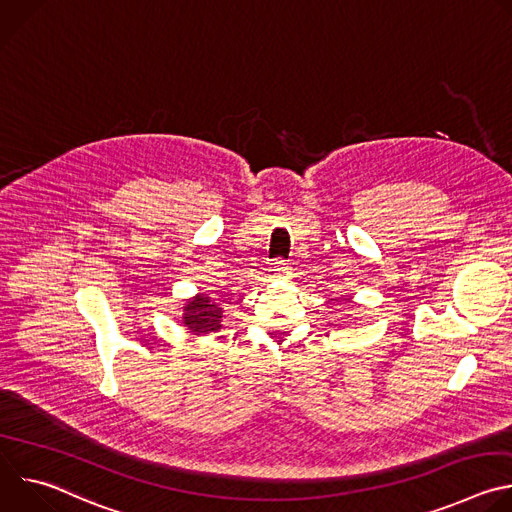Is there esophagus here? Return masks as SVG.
<instances>
[{
    "mask_svg": "<svg viewBox=\"0 0 512 512\" xmlns=\"http://www.w3.org/2000/svg\"><path fill=\"white\" fill-rule=\"evenodd\" d=\"M273 271H275V275L281 277V279H287V277L291 275V267H289V263H285V261H275V263H273Z\"/></svg>",
    "mask_w": 512,
    "mask_h": 512,
    "instance_id": "34e87169",
    "label": "esophagus"
}]
</instances>
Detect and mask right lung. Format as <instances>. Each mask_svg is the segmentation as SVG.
Masks as SVG:
<instances>
[{"mask_svg": "<svg viewBox=\"0 0 512 512\" xmlns=\"http://www.w3.org/2000/svg\"><path fill=\"white\" fill-rule=\"evenodd\" d=\"M223 308L221 300L210 298L206 294H198L184 304L182 324L194 336H204L210 332H218L223 328Z\"/></svg>", "mask_w": 512, "mask_h": 512, "instance_id": "add662e5", "label": "right lung"}]
</instances>
